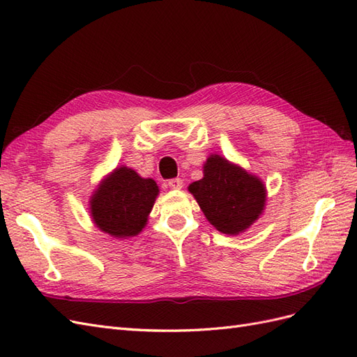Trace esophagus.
Segmentation results:
<instances>
[{
	"instance_id": "esophagus-1",
	"label": "esophagus",
	"mask_w": 357,
	"mask_h": 357,
	"mask_svg": "<svg viewBox=\"0 0 357 357\" xmlns=\"http://www.w3.org/2000/svg\"><path fill=\"white\" fill-rule=\"evenodd\" d=\"M168 186L172 190H180L183 188V180L181 178H171V180H168Z\"/></svg>"
}]
</instances>
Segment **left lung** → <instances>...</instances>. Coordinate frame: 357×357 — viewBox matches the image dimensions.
<instances>
[{"mask_svg": "<svg viewBox=\"0 0 357 357\" xmlns=\"http://www.w3.org/2000/svg\"><path fill=\"white\" fill-rule=\"evenodd\" d=\"M189 192L215 229L236 235L245 231L265 205V186L255 176L211 155L204 165V177L193 181Z\"/></svg>", "mask_w": 357, "mask_h": 357, "instance_id": "obj_1", "label": "left lung"}]
</instances>
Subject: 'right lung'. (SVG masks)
<instances>
[{"label": "right lung", "mask_w": 357, "mask_h": 357, "mask_svg": "<svg viewBox=\"0 0 357 357\" xmlns=\"http://www.w3.org/2000/svg\"><path fill=\"white\" fill-rule=\"evenodd\" d=\"M158 193L155 180L142 178L131 168H117L91 199L93 222L117 238L134 236L146 226Z\"/></svg>", "instance_id": "obj_1"}]
</instances>
